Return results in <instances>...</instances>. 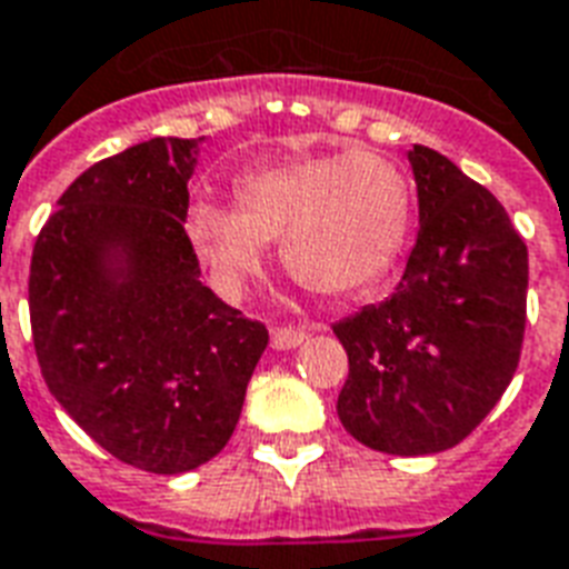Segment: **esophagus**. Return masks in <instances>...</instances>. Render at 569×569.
Here are the masks:
<instances>
[{"instance_id": "obj_1", "label": "esophagus", "mask_w": 569, "mask_h": 569, "mask_svg": "<svg viewBox=\"0 0 569 569\" xmlns=\"http://www.w3.org/2000/svg\"><path fill=\"white\" fill-rule=\"evenodd\" d=\"M307 340V328H274L271 331V346L277 352H289L295 346H301Z\"/></svg>"}]
</instances>
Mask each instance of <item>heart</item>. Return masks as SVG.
I'll return each mask as SVG.
<instances>
[{"label":"heart","mask_w":569,"mask_h":569,"mask_svg":"<svg viewBox=\"0 0 569 569\" xmlns=\"http://www.w3.org/2000/svg\"><path fill=\"white\" fill-rule=\"evenodd\" d=\"M238 206L197 197L184 232L220 292L236 295L280 238L286 271L310 292L349 295L376 283L402 250L411 184L372 151H325L244 172Z\"/></svg>","instance_id":"b5f03b06"}]
</instances>
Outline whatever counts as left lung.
<instances>
[{"mask_svg":"<svg viewBox=\"0 0 569 569\" xmlns=\"http://www.w3.org/2000/svg\"><path fill=\"white\" fill-rule=\"evenodd\" d=\"M418 241L397 292L333 325L349 355L337 415L393 457L453 448L496 409L526 337L528 247L505 206L439 151H409Z\"/></svg>","mask_w":569,"mask_h":569,"instance_id":"8db88e82","label":"left lung"}]
</instances>
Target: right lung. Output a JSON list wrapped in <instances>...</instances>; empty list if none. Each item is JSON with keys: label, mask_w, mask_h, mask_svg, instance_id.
<instances>
[{"label": "right lung", "mask_w": 569, "mask_h": 569, "mask_svg": "<svg viewBox=\"0 0 569 569\" xmlns=\"http://www.w3.org/2000/svg\"><path fill=\"white\" fill-rule=\"evenodd\" d=\"M199 142L154 137L86 169L29 268L47 388L107 453L151 475L227 448L268 346L266 325L199 280L184 232Z\"/></svg>", "instance_id": "right-lung-1"}]
</instances>
